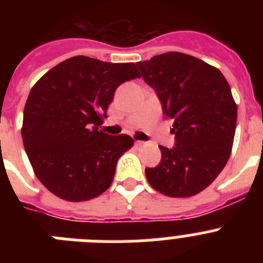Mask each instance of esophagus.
Returning a JSON list of instances; mask_svg holds the SVG:
<instances>
[{
	"label": "esophagus",
	"instance_id": "1",
	"mask_svg": "<svg viewBox=\"0 0 263 263\" xmlns=\"http://www.w3.org/2000/svg\"><path fill=\"white\" fill-rule=\"evenodd\" d=\"M136 146L137 147H145L146 146V142H143V141H136Z\"/></svg>",
	"mask_w": 263,
	"mask_h": 263
}]
</instances>
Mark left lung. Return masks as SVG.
<instances>
[{
    "label": "left lung",
    "mask_w": 263,
    "mask_h": 263,
    "mask_svg": "<svg viewBox=\"0 0 263 263\" xmlns=\"http://www.w3.org/2000/svg\"><path fill=\"white\" fill-rule=\"evenodd\" d=\"M137 66L174 121L175 134V146H159V164L145 170L147 182L166 196H194L231 157L237 124L231 87L217 68L187 53L166 52Z\"/></svg>",
    "instance_id": "obj_1"
}]
</instances>
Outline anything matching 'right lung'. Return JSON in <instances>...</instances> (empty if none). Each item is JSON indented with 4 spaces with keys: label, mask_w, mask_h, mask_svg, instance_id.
Here are the masks:
<instances>
[{
    "label": "right lung",
    "mask_w": 263,
    "mask_h": 263,
    "mask_svg": "<svg viewBox=\"0 0 263 263\" xmlns=\"http://www.w3.org/2000/svg\"><path fill=\"white\" fill-rule=\"evenodd\" d=\"M141 78L134 63L73 57L31 88L22 139L34 173L48 191L68 201L97 197L110 187L120 157L133 146L126 134L99 130L118 85Z\"/></svg>",
    "instance_id": "1"
}]
</instances>
